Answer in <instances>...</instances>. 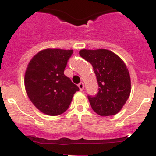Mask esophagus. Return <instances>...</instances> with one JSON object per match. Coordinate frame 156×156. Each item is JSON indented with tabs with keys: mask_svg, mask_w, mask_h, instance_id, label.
I'll list each match as a JSON object with an SVG mask.
<instances>
[{
	"mask_svg": "<svg viewBox=\"0 0 156 156\" xmlns=\"http://www.w3.org/2000/svg\"><path fill=\"white\" fill-rule=\"evenodd\" d=\"M78 87H79V88L80 91H83V88H84V85H83V83H80L79 84H78Z\"/></svg>",
	"mask_w": 156,
	"mask_h": 156,
	"instance_id": "1",
	"label": "esophagus"
}]
</instances>
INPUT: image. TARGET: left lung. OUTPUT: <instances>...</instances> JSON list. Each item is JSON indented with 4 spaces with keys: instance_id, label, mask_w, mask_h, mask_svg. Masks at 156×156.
Listing matches in <instances>:
<instances>
[{
    "instance_id": "1",
    "label": "left lung",
    "mask_w": 156,
    "mask_h": 156,
    "mask_svg": "<svg viewBox=\"0 0 156 156\" xmlns=\"http://www.w3.org/2000/svg\"><path fill=\"white\" fill-rule=\"evenodd\" d=\"M80 55L91 64L98 89L87 95L91 108L100 116H111L122 110L131 91V81L126 65L110 50H81Z\"/></svg>"
}]
</instances>
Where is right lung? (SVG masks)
<instances>
[{
    "instance_id": "obj_1",
    "label": "right lung",
    "mask_w": 156,
    "mask_h": 156,
    "mask_svg": "<svg viewBox=\"0 0 156 156\" xmlns=\"http://www.w3.org/2000/svg\"><path fill=\"white\" fill-rule=\"evenodd\" d=\"M73 50L46 49L33 57L25 73L24 84L30 100L44 114L65 112L73 94L80 90L64 74Z\"/></svg>"
}]
</instances>
